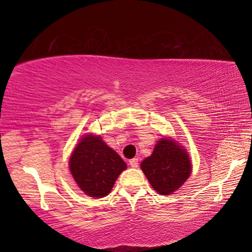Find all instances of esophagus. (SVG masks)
<instances>
[{"mask_svg": "<svg viewBox=\"0 0 252 252\" xmlns=\"http://www.w3.org/2000/svg\"><path fill=\"white\" fill-rule=\"evenodd\" d=\"M129 163H130V165L132 168H138V165H139V159H131L130 161H129Z\"/></svg>", "mask_w": 252, "mask_h": 252, "instance_id": "obj_1", "label": "esophagus"}]
</instances>
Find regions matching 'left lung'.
<instances>
[{
	"instance_id": "obj_1",
	"label": "left lung",
	"mask_w": 252,
	"mask_h": 252,
	"mask_svg": "<svg viewBox=\"0 0 252 252\" xmlns=\"http://www.w3.org/2000/svg\"><path fill=\"white\" fill-rule=\"evenodd\" d=\"M141 169L153 189L162 195L180 188L191 173L188 152L171 139H161L152 155L144 159Z\"/></svg>"
}]
</instances>
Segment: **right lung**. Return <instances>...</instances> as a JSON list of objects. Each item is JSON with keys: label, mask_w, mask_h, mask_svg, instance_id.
<instances>
[{"label": "right lung", "mask_w": 252, "mask_h": 252, "mask_svg": "<svg viewBox=\"0 0 252 252\" xmlns=\"http://www.w3.org/2000/svg\"><path fill=\"white\" fill-rule=\"evenodd\" d=\"M126 169L121 157L96 135H85L70 158L72 176L80 189L90 197L108 195Z\"/></svg>", "instance_id": "1"}]
</instances>
